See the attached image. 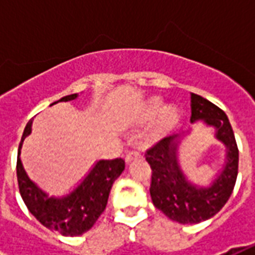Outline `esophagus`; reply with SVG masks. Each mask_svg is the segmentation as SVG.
Here are the masks:
<instances>
[{"instance_id": "1", "label": "esophagus", "mask_w": 255, "mask_h": 255, "mask_svg": "<svg viewBox=\"0 0 255 255\" xmlns=\"http://www.w3.org/2000/svg\"><path fill=\"white\" fill-rule=\"evenodd\" d=\"M142 155L139 153L138 150H132V151H128L127 154H126V161L127 162H131L132 160H136V158H140Z\"/></svg>"}]
</instances>
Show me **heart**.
<instances>
[{"label":"heart","instance_id":"heart-1","mask_svg":"<svg viewBox=\"0 0 255 255\" xmlns=\"http://www.w3.org/2000/svg\"><path fill=\"white\" fill-rule=\"evenodd\" d=\"M162 102L160 100H151L149 101L143 108V116L146 119H151L154 117L158 112H160ZM180 115L175 106H168L164 111L161 112L157 124H155V132L164 133L166 131H169L173 126H176V123L179 122Z\"/></svg>","mask_w":255,"mask_h":255}]
</instances>
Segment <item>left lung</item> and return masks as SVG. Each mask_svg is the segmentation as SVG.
Instances as JSON below:
<instances>
[{
	"mask_svg": "<svg viewBox=\"0 0 255 255\" xmlns=\"http://www.w3.org/2000/svg\"><path fill=\"white\" fill-rule=\"evenodd\" d=\"M191 123L203 120L216 128V138L227 149L225 164L208 187H198L187 180L177 162V147L184 132L165 136L146 150L151 168L150 195L154 206L166 217L180 224H198L219 213L235 187L239 150L231 123L219 106L191 93Z\"/></svg>",
	"mask_w": 255,
	"mask_h": 255,
	"instance_id": "left-lung-1",
	"label": "left lung"
}]
</instances>
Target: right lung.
I'll list each match as a JSON object with an SVG mask.
<instances>
[{"instance_id":"1","label":"right lung","mask_w":255,"mask_h":255,"mask_svg":"<svg viewBox=\"0 0 255 255\" xmlns=\"http://www.w3.org/2000/svg\"><path fill=\"white\" fill-rule=\"evenodd\" d=\"M76 97L78 94H71L58 101L67 102ZM31 124L32 123L28 122L25 126L17 153L16 173L20 195L30 213L47 230L57 231L64 236L82 235L91 230L104 213L112 186L124 171L126 162L123 158L98 161L73 191L61 198L49 197L35 183L31 182L20 160V149L25 136L30 135Z\"/></svg>"}]
</instances>
